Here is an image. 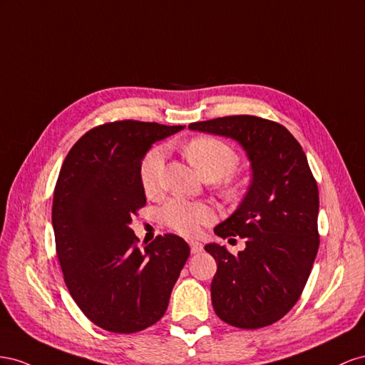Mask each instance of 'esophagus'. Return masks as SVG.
Here are the masks:
<instances>
[{"instance_id": "obj_1", "label": "esophagus", "mask_w": 365, "mask_h": 365, "mask_svg": "<svg viewBox=\"0 0 365 365\" xmlns=\"http://www.w3.org/2000/svg\"><path fill=\"white\" fill-rule=\"evenodd\" d=\"M190 247H191V252L192 254H199L203 251V246L200 242H195V240H191L190 242Z\"/></svg>"}]
</instances>
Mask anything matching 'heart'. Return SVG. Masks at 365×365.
Segmentation results:
<instances>
[{
    "mask_svg": "<svg viewBox=\"0 0 365 365\" xmlns=\"http://www.w3.org/2000/svg\"><path fill=\"white\" fill-rule=\"evenodd\" d=\"M185 158L190 160L205 180H218L231 174L238 165V154L232 147L220 139L211 136H199L188 140L183 147ZM165 163V151L154 147L143 155L140 163V183L148 195L158 194L160 190V177ZM232 192V186H226ZM162 222L173 231L183 235H194L200 231L202 225L214 220L212 206L202 202H190L185 199H171L160 211Z\"/></svg>",
    "mask_w": 365,
    "mask_h": 365,
    "instance_id": "1",
    "label": "heart"
}]
</instances>
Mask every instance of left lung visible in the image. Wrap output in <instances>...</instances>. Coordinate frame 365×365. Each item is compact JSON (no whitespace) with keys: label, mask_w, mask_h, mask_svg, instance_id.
Segmentation results:
<instances>
[{"label":"left lung","mask_w":365,"mask_h":365,"mask_svg":"<svg viewBox=\"0 0 365 365\" xmlns=\"http://www.w3.org/2000/svg\"><path fill=\"white\" fill-rule=\"evenodd\" d=\"M190 130L237 140L252 168L245 199L214 229L222 238H246L245 251L205 246L217 263L215 314L240 329L274 324L299 299L319 246L318 186L306 154L283 125L249 114L194 122Z\"/></svg>","instance_id":"8db88e82"}]
</instances>
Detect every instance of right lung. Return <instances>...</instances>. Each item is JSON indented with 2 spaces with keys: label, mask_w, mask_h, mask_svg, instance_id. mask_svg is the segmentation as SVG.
I'll list each match as a JSON object with an SVG mask.
<instances>
[{
  "label": "right lung",
  "mask_w": 365,
  "mask_h": 365,
  "mask_svg": "<svg viewBox=\"0 0 365 365\" xmlns=\"http://www.w3.org/2000/svg\"><path fill=\"white\" fill-rule=\"evenodd\" d=\"M182 125L118 120L82 136L62 163L51 223L56 254L71 298L103 330L134 333L158 322L190 257L174 234L140 249L131 217L147 203L143 155Z\"/></svg>",
  "instance_id": "add662e5"
}]
</instances>
